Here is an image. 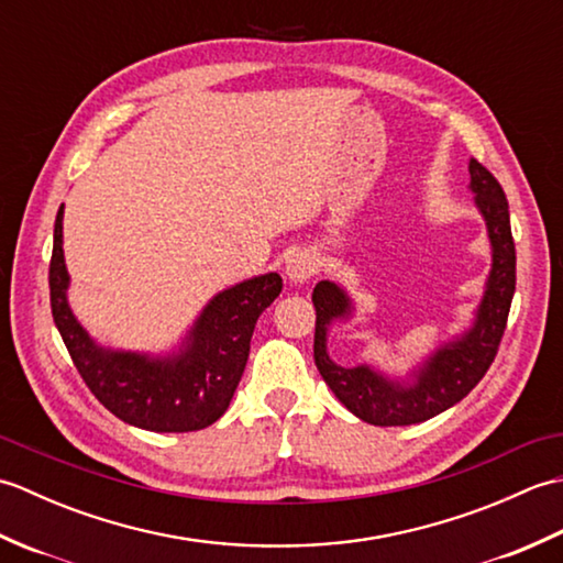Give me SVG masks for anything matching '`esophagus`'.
Here are the masks:
<instances>
[{
  "label": "esophagus",
  "mask_w": 563,
  "mask_h": 563,
  "mask_svg": "<svg viewBox=\"0 0 563 563\" xmlns=\"http://www.w3.org/2000/svg\"><path fill=\"white\" fill-rule=\"evenodd\" d=\"M285 273H288V280L295 285H302L309 278H314L319 273V258L309 251H297L288 258V266H285Z\"/></svg>",
  "instance_id": "34e87169"
}]
</instances>
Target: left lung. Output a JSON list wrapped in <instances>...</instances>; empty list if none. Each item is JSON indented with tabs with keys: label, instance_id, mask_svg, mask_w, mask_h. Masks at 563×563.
Segmentation results:
<instances>
[{
	"label": "left lung",
	"instance_id": "obj_1",
	"mask_svg": "<svg viewBox=\"0 0 563 563\" xmlns=\"http://www.w3.org/2000/svg\"><path fill=\"white\" fill-rule=\"evenodd\" d=\"M474 202L486 220L494 263L486 280L484 300L476 309L472 329L457 341L438 349L416 369L411 385L379 375L369 365L343 367L327 353V331L333 319H349L351 297L336 283L321 280L312 292L317 309L314 363L339 401L361 421L373 426L423 423L462 401L492 367L516 292V242L510 232V212L496 176L476 159L470 162Z\"/></svg>",
	"mask_w": 563,
	"mask_h": 563
}]
</instances>
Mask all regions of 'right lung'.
<instances>
[{"instance_id":"obj_1","label":"right lung","mask_w":563,"mask_h":563,"mask_svg":"<svg viewBox=\"0 0 563 563\" xmlns=\"http://www.w3.org/2000/svg\"><path fill=\"white\" fill-rule=\"evenodd\" d=\"M67 285L59 206L51 258V307L71 363L93 397L121 421L154 433H188L208 428L227 411L249 361L256 319L280 295L283 278L266 273L214 295L184 349L169 357L101 349L71 314Z\"/></svg>"}]
</instances>
